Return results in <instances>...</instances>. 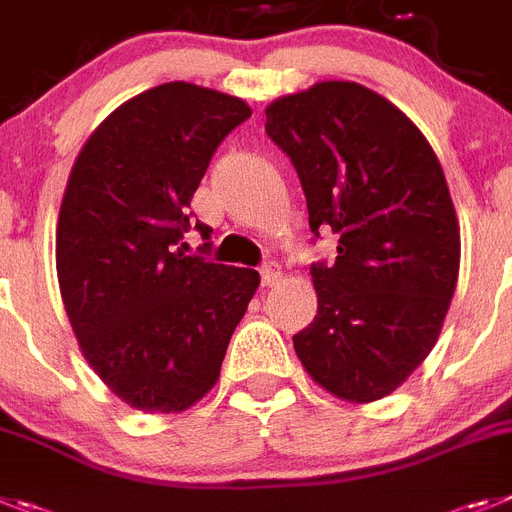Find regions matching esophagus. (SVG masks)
<instances>
[{
  "label": "esophagus",
  "instance_id": "esophagus-1",
  "mask_svg": "<svg viewBox=\"0 0 512 512\" xmlns=\"http://www.w3.org/2000/svg\"><path fill=\"white\" fill-rule=\"evenodd\" d=\"M279 279H282V266L274 264V261H269L266 266H261V285L272 287V285H277Z\"/></svg>",
  "mask_w": 512,
  "mask_h": 512
}]
</instances>
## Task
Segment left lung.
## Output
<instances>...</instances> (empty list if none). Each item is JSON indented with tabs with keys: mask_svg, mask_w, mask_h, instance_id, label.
<instances>
[{
	"mask_svg": "<svg viewBox=\"0 0 512 512\" xmlns=\"http://www.w3.org/2000/svg\"><path fill=\"white\" fill-rule=\"evenodd\" d=\"M266 134L298 170L310 230L339 235L310 269L318 316L292 336L336 399L393 393L430 355L461 264L458 217L425 134L357 82H316L266 106Z\"/></svg>",
	"mask_w": 512,
	"mask_h": 512,
	"instance_id": "1",
	"label": "left lung"
}]
</instances>
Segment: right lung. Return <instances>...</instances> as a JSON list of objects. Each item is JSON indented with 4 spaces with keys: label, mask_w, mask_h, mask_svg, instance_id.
Masks as SVG:
<instances>
[{
    "label": "right lung",
    "mask_w": 512,
    "mask_h": 512,
    "mask_svg": "<svg viewBox=\"0 0 512 512\" xmlns=\"http://www.w3.org/2000/svg\"><path fill=\"white\" fill-rule=\"evenodd\" d=\"M248 116L235 95L165 82L121 103L72 165L56 225L61 300L90 368L131 409L186 412L212 391L261 282L176 248L214 150Z\"/></svg>",
    "instance_id": "1"
}]
</instances>
